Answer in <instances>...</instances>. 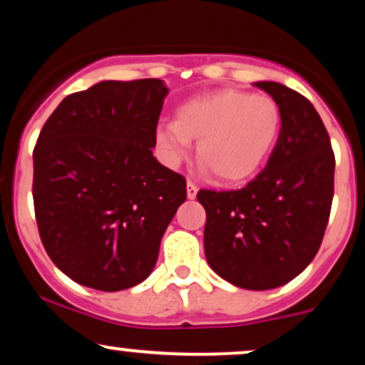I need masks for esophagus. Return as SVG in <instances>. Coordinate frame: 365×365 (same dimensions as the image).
Listing matches in <instances>:
<instances>
[{
	"instance_id": "1",
	"label": "esophagus",
	"mask_w": 365,
	"mask_h": 365,
	"mask_svg": "<svg viewBox=\"0 0 365 365\" xmlns=\"http://www.w3.org/2000/svg\"><path fill=\"white\" fill-rule=\"evenodd\" d=\"M197 190H199V188H197V185H194V183H192V182L187 183V197H188V199H195Z\"/></svg>"
}]
</instances>
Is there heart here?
<instances>
[{
	"instance_id": "b5f03b06",
	"label": "heart",
	"mask_w": 365,
	"mask_h": 365,
	"mask_svg": "<svg viewBox=\"0 0 365 365\" xmlns=\"http://www.w3.org/2000/svg\"><path fill=\"white\" fill-rule=\"evenodd\" d=\"M283 116L267 96L226 89L178 108L177 121L159 125L156 148L165 165L178 166L197 140V156L221 182L252 177L278 144Z\"/></svg>"
}]
</instances>
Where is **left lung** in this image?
<instances>
[{
    "label": "left lung",
    "instance_id": "1",
    "mask_svg": "<svg viewBox=\"0 0 365 365\" xmlns=\"http://www.w3.org/2000/svg\"><path fill=\"white\" fill-rule=\"evenodd\" d=\"M278 103L283 125L261 173L240 190H199L204 252L221 278L247 290L292 282L319 250L334 194V153L319 113L278 82H255Z\"/></svg>",
    "mask_w": 365,
    "mask_h": 365
}]
</instances>
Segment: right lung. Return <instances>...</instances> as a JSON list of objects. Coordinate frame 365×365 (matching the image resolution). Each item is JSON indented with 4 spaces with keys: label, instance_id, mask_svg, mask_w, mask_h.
I'll return each mask as SVG.
<instances>
[{
    "label": "right lung",
    "instance_id": "add662e5",
    "mask_svg": "<svg viewBox=\"0 0 365 365\" xmlns=\"http://www.w3.org/2000/svg\"><path fill=\"white\" fill-rule=\"evenodd\" d=\"M166 94L159 78L104 81L66 96L41 130L32 154L41 242L83 287L144 282L185 202V178L153 156Z\"/></svg>",
    "mask_w": 365,
    "mask_h": 365
}]
</instances>
